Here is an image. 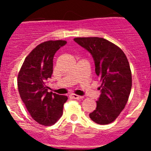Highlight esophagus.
<instances>
[{
  "instance_id": "obj_1",
  "label": "esophagus",
  "mask_w": 151,
  "mask_h": 151,
  "mask_svg": "<svg viewBox=\"0 0 151 151\" xmlns=\"http://www.w3.org/2000/svg\"><path fill=\"white\" fill-rule=\"evenodd\" d=\"M69 97H71V98H73V99H82L83 98L82 96H79V95H77V94H69Z\"/></svg>"
}]
</instances>
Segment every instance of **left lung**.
Returning <instances> with one entry per match:
<instances>
[{
    "instance_id": "obj_1",
    "label": "left lung",
    "mask_w": 151,
    "mask_h": 151,
    "mask_svg": "<svg viewBox=\"0 0 151 151\" xmlns=\"http://www.w3.org/2000/svg\"><path fill=\"white\" fill-rule=\"evenodd\" d=\"M74 41L91 54L95 73L102 82L97 107L89 117L100 125L111 123L125 108L132 89L127 57L118 46L103 38H76Z\"/></svg>"
}]
</instances>
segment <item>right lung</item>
<instances>
[{
	"mask_svg": "<svg viewBox=\"0 0 151 151\" xmlns=\"http://www.w3.org/2000/svg\"><path fill=\"white\" fill-rule=\"evenodd\" d=\"M67 43L66 41H45L26 57L19 73L17 84L21 99L31 116L43 125L55 123L63 114L68 97L49 92L46 82L53 73L56 52Z\"/></svg>",
	"mask_w": 151,
	"mask_h": 151,
	"instance_id": "obj_1",
	"label": "right lung"
}]
</instances>
